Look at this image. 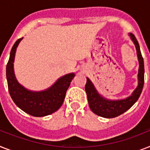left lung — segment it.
<instances>
[{
	"label": "left lung",
	"instance_id": "left-lung-1",
	"mask_svg": "<svg viewBox=\"0 0 150 150\" xmlns=\"http://www.w3.org/2000/svg\"><path fill=\"white\" fill-rule=\"evenodd\" d=\"M129 36L135 46L138 60L139 63V73H138V79H139L138 86L134 90L132 94L130 96H128V98L120 100H110L100 96L97 90L95 89L91 81L86 78V84L85 86V90L86 92L89 108L94 114H96L98 116L106 118H113L119 116L127 111L128 109H130L141 95L144 85V61L140 51L139 44L138 43L135 35L129 33Z\"/></svg>",
	"mask_w": 150,
	"mask_h": 150
}]
</instances>
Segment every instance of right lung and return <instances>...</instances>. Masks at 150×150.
I'll list each match as a JSON object with an SVG mask.
<instances>
[{"mask_svg":"<svg viewBox=\"0 0 150 150\" xmlns=\"http://www.w3.org/2000/svg\"><path fill=\"white\" fill-rule=\"evenodd\" d=\"M22 40V38L18 39L13 45L6 67L8 91L14 103L23 111L34 117L47 116L61 107L75 74L64 75L51 87L43 91L33 92L24 88L18 82L14 73L15 51Z\"/></svg>","mask_w":150,"mask_h":150,"instance_id":"1","label":"right lung"}]
</instances>
